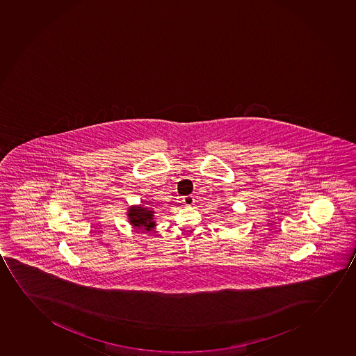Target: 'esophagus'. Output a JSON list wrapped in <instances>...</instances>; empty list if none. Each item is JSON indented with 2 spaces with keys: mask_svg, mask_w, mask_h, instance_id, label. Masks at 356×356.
<instances>
[{
  "mask_svg": "<svg viewBox=\"0 0 356 356\" xmlns=\"http://www.w3.org/2000/svg\"><path fill=\"white\" fill-rule=\"evenodd\" d=\"M182 201H184V203L186 204V206H191V204H194V202H195V199H194V196L187 195L184 196Z\"/></svg>",
  "mask_w": 356,
  "mask_h": 356,
  "instance_id": "obj_1",
  "label": "esophagus"
}]
</instances>
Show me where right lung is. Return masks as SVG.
Listing matches in <instances>:
<instances>
[{"label": "right lung", "instance_id": "right-lung-1", "mask_svg": "<svg viewBox=\"0 0 356 356\" xmlns=\"http://www.w3.org/2000/svg\"><path fill=\"white\" fill-rule=\"evenodd\" d=\"M153 213V211H149L143 207H131L128 216H129L130 223L136 229L150 230L155 226Z\"/></svg>", "mask_w": 356, "mask_h": 356}]
</instances>
